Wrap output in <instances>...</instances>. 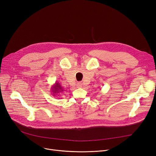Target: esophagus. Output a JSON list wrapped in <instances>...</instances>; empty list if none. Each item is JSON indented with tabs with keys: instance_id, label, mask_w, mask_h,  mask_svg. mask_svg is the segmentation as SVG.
Returning <instances> with one entry per match:
<instances>
[{
	"instance_id": "obj_1",
	"label": "esophagus",
	"mask_w": 156,
	"mask_h": 156,
	"mask_svg": "<svg viewBox=\"0 0 156 156\" xmlns=\"http://www.w3.org/2000/svg\"><path fill=\"white\" fill-rule=\"evenodd\" d=\"M77 87L78 88L81 87H82V83H81V82H78V83H77Z\"/></svg>"
}]
</instances>
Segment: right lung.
<instances>
[{"instance_id": "right-lung-1", "label": "right lung", "mask_w": 156, "mask_h": 156, "mask_svg": "<svg viewBox=\"0 0 156 156\" xmlns=\"http://www.w3.org/2000/svg\"><path fill=\"white\" fill-rule=\"evenodd\" d=\"M63 87L60 85V84L58 82H56L53 85H52L51 88V92L52 95L55 97H58L60 96V94H62L64 92Z\"/></svg>"}]
</instances>
